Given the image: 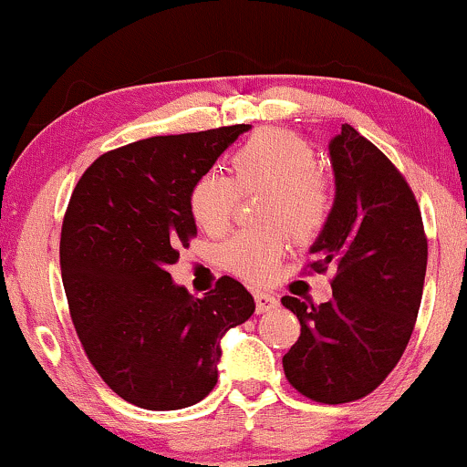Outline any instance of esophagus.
<instances>
[{
	"label": "esophagus",
	"instance_id": "obj_1",
	"mask_svg": "<svg viewBox=\"0 0 467 467\" xmlns=\"http://www.w3.org/2000/svg\"><path fill=\"white\" fill-rule=\"evenodd\" d=\"M254 303H256V312L264 314V312H270V309L276 307V296L270 292H261V289H256L254 292Z\"/></svg>",
	"mask_w": 467,
	"mask_h": 467
}]
</instances>
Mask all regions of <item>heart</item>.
I'll list each match as a JSON object with an SVG mask.
<instances>
[{"mask_svg":"<svg viewBox=\"0 0 467 467\" xmlns=\"http://www.w3.org/2000/svg\"><path fill=\"white\" fill-rule=\"evenodd\" d=\"M316 164V149L305 138L264 130L233 153V178L206 173L192 184L191 215L208 234H222L230 226L239 192L265 191L259 217L270 226L244 230L222 248L223 265L233 275L250 283L267 281L289 250L288 229L296 241H309L327 226L334 195Z\"/></svg>","mask_w":467,"mask_h":467,"instance_id":"1","label":"heart"}]
</instances>
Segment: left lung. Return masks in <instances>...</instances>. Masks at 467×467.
<instances>
[{
  "label": "left lung",
  "mask_w": 467,
  "mask_h": 467,
  "mask_svg": "<svg viewBox=\"0 0 467 467\" xmlns=\"http://www.w3.org/2000/svg\"><path fill=\"white\" fill-rule=\"evenodd\" d=\"M329 158L336 200L307 270H334L331 301L281 298L301 320L283 371L305 398L345 404L378 389L409 345L428 241L410 186L373 142L342 125Z\"/></svg>",
  "instance_id": "obj_1"
}]
</instances>
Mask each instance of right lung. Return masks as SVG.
<instances>
[{
	"label": "right lung",
	"instance_id": "obj_1",
	"mask_svg": "<svg viewBox=\"0 0 467 467\" xmlns=\"http://www.w3.org/2000/svg\"><path fill=\"white\" fill-rule=\"evenodd\" d=\"M248 130L155 136L107 151L69 197L61 276L74 329L107 387L140 409L178 410L206 398L223 334L254 314L234 278L195 298L169 275L197 234L192 184Z\"/></svg>",
	"mask_w": 467,
	"mask_h": 467
}]
</instances>
